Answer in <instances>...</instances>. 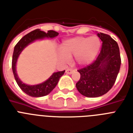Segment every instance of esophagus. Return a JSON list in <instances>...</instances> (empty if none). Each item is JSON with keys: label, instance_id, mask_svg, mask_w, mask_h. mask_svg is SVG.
<instances>
[{"label": "esophagus", "instance_id": "obj_1", "mask_svg": "<svg viewBox=\"0 0 133 133\" xmlns=\"http://www.w3.org/2000/svg\"><path fill=\"white\" fill-rule=\"evenodd\" d=\"M73 72H75V70L72 69H67L66 70V73H67V74H72Z\"/></svg>", "mask_w": 133, "mask_h": 133}]
</instances>
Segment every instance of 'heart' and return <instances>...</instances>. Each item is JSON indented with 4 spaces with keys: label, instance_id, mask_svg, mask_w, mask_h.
Listing matches in <instances>:
<instances>
[{
    "label": "heart",
    "instance_id": "heart-1",
    "mask_svg": "<svg viewBox=\"0 0 133 133\" xmlns=\"http://www.w3.org/2000/svg\"><path fill=\"white\" fill-rule=\"evenodd\" d=\"M101 47L97 37H76L64 41L60 46L58 58L62 63H68L71 57L78 66L88 65L94 61Z\"/></svg>",
    "mask_w": 133,
    "mask_h": 133
}]
</instances>
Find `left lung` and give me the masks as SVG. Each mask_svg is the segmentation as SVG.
Here are the masks:
<instances>
[{
    "instance_id": "1",
    "label": "left lung",
    "mask_w": 133,
    "mask_h": 133,
    "mask_svg": "<svg viewBox=\"0 0 133 133\" xmlns=\"http://www.w3.org/2000/svg\"><path fill=\"white\" fill-rule=\"evenodd\" d=\"M97 36L102 41L101 52L92 64L78 70L80 79L76 88L82 95L94 98L106 94L115 84L119 73L121 58L118 45L108 35Z\"/></svg>"
}]
</instances>
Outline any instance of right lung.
<instances>
[{
	"mask_svg": "<svg viewBox=\"0 0 133 133\" xmlns=\"http://www.w3.org/2000/svg\"><path fill=\"white\" fill-rule=\"evenodd\" d=\"M58 34V32L54 30H48V32L46 33L39 29H36L26 35L24 37H23L19 41V42L15 45L14 54H13V58H12V70H13L14 77L17 85H19V87L23 92H24L29 96H32V97H41V96L48 95L56 86L59 79L61 76L64 75L65 71L54 73L48 79L41 84L33 85H27L23 83L19 79V77L17 76V72H16V63H17V58L23 49L30 43L34 42L36 40L43 39L45 38L52 39L54 37H57Z\"/></svg>",
	"mask_w": 133,
	"mask_h": 133,
	"instance_id": "obj_1",
	"label": "right lung"
}]
</instances>
